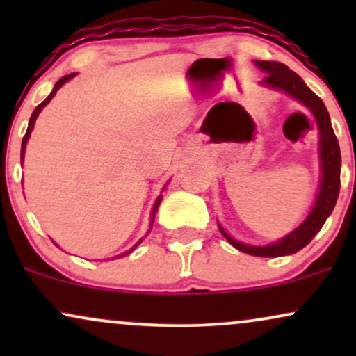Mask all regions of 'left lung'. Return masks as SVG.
<instances>
[{"label": "left lung", "mask_w": 356, "mask_h": 356, "mask_svg": "<svg viewBox=\"0 0 356 356\" xmlns=\"http://www.w3.org/2000/svg\"><path fill=\"white\" fill-rule=\"evenodd\" d=\"M254 65L261 72L266 73L261 85L271 90L283 92L286 95L303 104L306 108L312 112L318 125V155H320V187H318L316 199L306 216V219L296 229H293L284 238L277 239L271 244H248L236 241L232 236L226 232L220 224L219 231L229 243L239 251L246 252L251 256L259 257H277V256H289L308 246L309 241L318 234L325 220L333 212L334 204H337L338 194H340V170H341V154L340 145H338L337 137H334L330 113L326 110L325 104L316 93L308 88L303 79L296 75L295 72L289 70L288 67L280 61H263L254 60Z\"/></svg>", "instance_id": "8db88e82"}]
</instances>
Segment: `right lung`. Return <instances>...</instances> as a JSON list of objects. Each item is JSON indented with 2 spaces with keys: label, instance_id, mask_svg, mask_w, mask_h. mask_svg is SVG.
<instances>
[{
  "label": "right lung",
  "instance_id": "1",
  "mask_svg": "<svg viewBox=\"0 0 356 356\" xmlns=\"http://www.w3.org/2000/svg\"><path fill=\"white\" fill-rule=\"evenodd\" d=\"M73 76H76V73H70V75H65L63 79H60L58 81H56L55 83V87H53V90H51V93L50 95L47 97V99H44L42 104L38 105V107H36L35 110H33V113H31V118H30V122H28V129H26V134H24V137H23V142H22V162H23V159H24V150H26V144H28V140H30V136H31V132H33V127H35V122H36V117L40 115V112H42V110L47 107L48 104H50V100L53 99V97H55V93L58 92V88H61L63 87L65 83H67L68 80H72ZM167 186V184H165ZM165 186H164V189H165ZM162 189V191H164ZM161 201H162V195H159L157 197V201H155V204H154V207H152V212H150V224H149V231L147 232H150V229H152V226H154V219H155V214H157V209H159V204H161ZM147 236V234H145ZM142 241H144V238L142 239H138L136 244H134L132 248L129 249V251H125V252H122V254H118V256H115L113 257V259H117V257H124V256H127V254H130V252L134 251V249H136L138 244L142 243ZM56 244V243H55Z\"/></svg>",
  "mask_w": 356,
  "mask_h": 356
}]
</instances>
